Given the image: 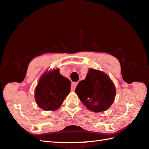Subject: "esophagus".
Listing matches in <instances>:
<instances>
[{"mask_svg":"<svg viewBox=\"0 0 149 149\" xmlns=\"http://www.w3.org/2000/svg\"><path fill=\"white\" fill-rule=\"evenodd\" d=\"M77 84H78L77 82H74L72 83V85H71L72 90H74L75 89V88H76V86L77 85Z\"/></svg>","mask_w":149,"mask_h":149,"instance_id":"esophagus-1","label":"esophagus"}]
</instances>
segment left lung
Here are the masks:
<instances>
[{"label": "left lung", "mask_w": 149, "mask_h": 149, "mask_svg": "<svg viewBox=\"0 0 149 149\" xmlns=\"http://www.w3.org/2000/svg\"><path fill=\"white\" fill-rule=\"evenodd\" d=\"M75 92L84 105L95 112L107 110L116 96L114 84L109 77L92 68L88 70L85 79L78 83Z\"/></svg>", "instance_id": "1"}]
</instances>
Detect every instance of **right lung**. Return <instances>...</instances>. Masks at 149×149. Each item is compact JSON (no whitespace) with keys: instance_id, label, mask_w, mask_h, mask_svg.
<instances>
[{"instance_id":"right-lung-1","label":"right lung","mask_w":149,"mask_h":149,"mask_svg":"<svg viewBox=\"0 0 149 149\" xmlns=\"http://www.w3.org/2000/svg\"><path fill=\"white\" fill-rule=\"evenodd\" d=\"M59 71L55 69L45 73L36 88V103L45 110H57L70 91V81L62 76Z\"/></svg>"}]
</instances>
